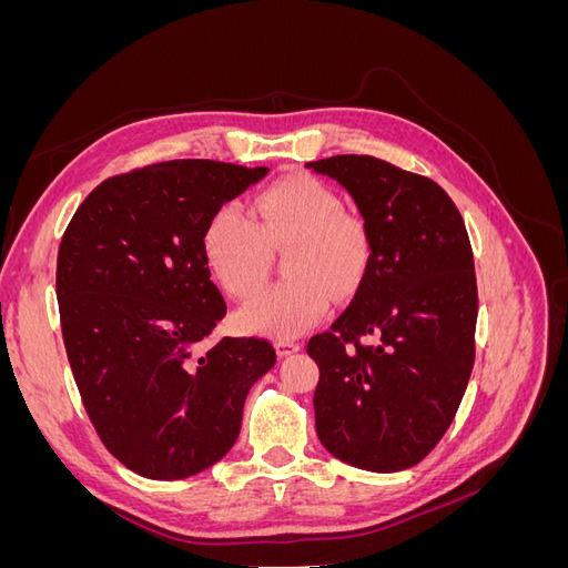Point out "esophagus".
Masks as SVG:
<instances>
[{"mask_svg": "<svg viewBox=\"0 0 568 568\" xmlns=\"http://www.w3.org/2000/svg\"><path fill=\"white\" fill-rule=\"evenodd\" d=\"M274 346H277L280 357H288V355H294V353H298V351H301V343H296V341H288V338H280L277 343H274Z\"/></svg>", "mask_w": 568, "mask_h": 568, "instance_id": "1", "label": "esophagus"}]
</instances>
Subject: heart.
I'll return each mask as SVG.
<instances>
[{
  "label": "heart",
  "instance_id": "obj_1",
  "mask_svg": "<svg viewBox=\"0 0 568 568\" xmlns=\"http://www.w3.org/2000/svg\"><path fill=\"white\" fill-rule=\"evenodd\" d=\"M222 205L203 232V253L217 284L244 298L263 277L270 251H283L288 280L251 296L236 320L246 332L274 338L301 336L329 311L334 296H348L367 265V232L343 211L338 194L313 175H288L251 203Z\"/></svg>",
  "mask_w": 568,
  "mask_h": 568
}]
</instances>
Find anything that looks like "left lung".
Here are the masks:
<instances>
[{"mask_svg":"<svg viewBox=\"0 0 568 568\" xmlns=\"http://www.w3.org/2000/svg\"><path fill=\"white\" fill-rule=\"evenodd\" d=\"M305 168L346 189L369 244L351 305L307 343L320 367L317 436L351 467L403 471L448 432L471 376L469 234L434 180L355 153Z\"/></svg>","mask_w":568,"mask_h":568,"instance_id":"8db88e82","label":"left lung"}]
</instances>
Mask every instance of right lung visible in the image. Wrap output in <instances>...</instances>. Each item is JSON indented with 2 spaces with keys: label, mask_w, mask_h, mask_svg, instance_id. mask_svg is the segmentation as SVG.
Wrapping results in <instances>:
<instances>
[{
  "label": "right lung",
  "mask_w": 568,
  "mask_h": 568,
  "mask_svg": "<svg viewBox=\"0 0 568 568\" xmlns=\"http://www.w3.org/2000/svg\"><path fill=\"white\" fill-rule=\"evenodd\" d=\"M265 175L199 159L146 165L101 182L61 239L68 363L101 443L144 478H189L225 457L251 386L277 363L263 338L199 348L227 313L205 225Z\"/></svg>",
  "instance_id": "add662e5"
}]
</instances>
